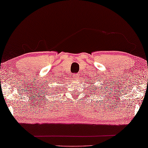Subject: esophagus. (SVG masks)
I'll use <instances>...</instances> for the list:
<instances>
[{
    "label": "esophagus",
    "mask_w": 148,
    "mask_h": 148,
    "mask_svg": "<svg viewBox=\"0 0 148 148\" xmlns=\"http://www.w3.org/2000/svg\"><path fill=\"white\" fill-rule=\"evenodd\" d=\"M79 78V74L77 73V74H73L72 76V79H74V80H77Z\"/></svg>",
    "instance_id": "34e87169"
}]
</instances>
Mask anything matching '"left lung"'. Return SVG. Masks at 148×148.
I'll use <instances>...</instances> for the list:
<instances>
[{"label":"left lung","mask_w":148,"mask_h":148,"mask_svg":"<svg viewBox=\"0 0 148 148\" xmlns=\"http://www.w3.org/2000/svg\"><path fill=\"white\" fill-rule=\"evenodd\" d=\"M90 84H95V83H91V82H90ZM96 85H95V86H94V88H93V85H92V84H91V86H90V87H89V88H92V89H94V92H97V87L96 86ZM87 88H88V87H87Z\"/></svg>","instance_id":"1"}]
</instances>
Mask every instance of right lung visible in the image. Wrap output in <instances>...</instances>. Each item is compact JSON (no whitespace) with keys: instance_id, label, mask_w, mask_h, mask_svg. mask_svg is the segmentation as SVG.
I'll return each instance as SVG.
<instances>
[{"instance_id":"right-lung-1","label":"right lung","mask_w":148,"mask_h":148,"mask_svg":"<svg viewBox=\"0 0 148 148\" xmlns=\"http://www.w3.org/2000/svg\"><path fill=\"white\" fill-rule=\"evenodd\" d=\"M56 89H58V88H57V87H56V90H54V91H55V92H52V94H55V93H56V92H58V91H56V90H56Z\"/></svg>"}]
</instances>
